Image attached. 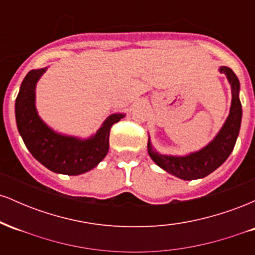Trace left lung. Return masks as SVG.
Returning a JSON list of instances; mask_svg holds the SVG:
<instances>
[{
  "mask_svg": "<svg viewBox=\"0 0 255 255\" xmlns=\"http://www.w3.org/2000/svg\"><path fill=\"white\" fill-rule=\"evenodd\" d=\"M219 72L224 73L229 80L233 99H231L230 114L227 121L209 145L205 146L200 151L188 154V156L174 157L157 153L152 148L150 140L147 142L148 154L152 160L158 166L168 171L169 174L182 178V180H197V178L205 177L215 171L230 156L239 136L242 119V107L239 98L240 81L235 73L231 71L229 67H221Z\"/></svg>",
  "mask_w": 255,
  "mask_h": 255,
  "instance_id": "1",
  "label": "left lung"
}]
</instances>
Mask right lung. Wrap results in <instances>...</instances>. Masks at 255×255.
I'll list each match as a JSON object with an SVG mask.
<instances>
[{
	"label": "right lung",
	"instance_id": "obj_1",
	"mask_svg": "<svg viewBox=\"0 0 255 255\" xmlns=\"http://www.w3.org/2000/svg\"><path fill=\"white\" fill-rule=\"evenodd\" d=\"M45 71L46 67L32 69L22 80L15 101L17 130L32 156L49 170L64 175L84 174L107 156L111 127L125 115L109 116L97 133L86 140L56 133L40 120L34 105L36 84Z\"/></svg>",
	"mask_w": 255,
	"mask_h": 255
}]
</instances>
